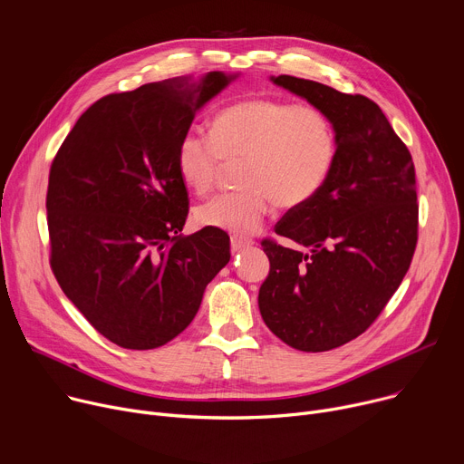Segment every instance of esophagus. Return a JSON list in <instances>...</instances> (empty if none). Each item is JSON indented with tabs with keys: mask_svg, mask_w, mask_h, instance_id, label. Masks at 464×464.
Returning <instances> with one entry per match:
<instances>
[{
	"mask_svg": "<svg viewBox=\"0 0 464 464\" xmlns=\"http://www.w3.org/2000/svg\"><path fill=\"white\" fill-rule=\"evenodd\" d=\"M251 244H253L251 240H246V238H237V237H233V238H231V251H233V253L244 251V249H247Z\"/></svg>",
	"mask_w": 464,
	"mask_h": 464,
	"instance_id": "esophagus-1",
	"label": "esophagus"
}]
</instances>
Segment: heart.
Segmentation results:
<instances>
[{
	"label": "heart",
	"mask_w": 464,
	"mask_h": 464,
	"mask_svg": "<svg viewBox=\"0 0 464 464\" xmlns=\"http://www.w3.org/2000/svg\"><path fill=\"white\" fill-rule=\"evenodd\" d=\"M333 122L312 106L249 97L218 111L213 134L187 130L178 145V172L198 194L208 192L226 163H244V190L222 194L194 211L196 224L249 237L266 220L272 202L301 209L323 190L334 169Z\"/></svg>",
	"instance_id": "1"
}]
</instances>
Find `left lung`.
Returning <instances> with one entry per match:
<instances>
[{"instance_id":"left-lung-1","label":"left lung","mask_w":464,"mask_h":464,"mask_svg":"<svg viewBox=\"0 0 464 464\" xmlns=\"http://www.w3.org/2000/svg\"><path fill=\"white\" fill-rule=\"evenodd\" d=\"M270 81L321 110L338 140L323 190L276 226L301 249L262 240L270 274L258 290L260 315L279 340L323 353L365 333L410 270L415 165L371 99L290 75Z\"/></svg>"}]
</instances>
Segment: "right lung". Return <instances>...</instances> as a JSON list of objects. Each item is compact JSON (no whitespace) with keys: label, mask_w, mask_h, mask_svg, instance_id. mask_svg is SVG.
Wrapping results in <instances>:
<instances>
[{"label":"right lung","mask_w":464,"mask_h":464,"mask_svg":"<svg viewBox=\"0 0 464 464\" xmlns=\"http://www.w3.org/2000/svg\"><path fill=\"white\" fill-rule=\"evenodd\" d=\"M238 73L176 77L92 104L49 172L51 268L95 330L149 351L188 326L231 258L218 229L181 235L188 213L178 145Z\"/></svg>","instance_id":"add662e5"}]
</instances>
